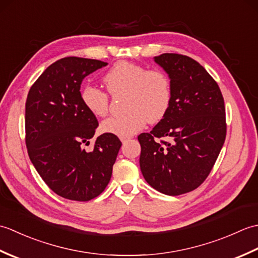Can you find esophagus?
Segmentation results:
<instances>
[{"mask_svg": "<svg viewBox=\"0 0 258 258\" xmlns=\"http://www.w3.org/2000/svg\"><path fill=\"white\" fill-rule=\"evenodd\" d=\"M120 141H122V143H123V144H125L126 142H128V141H130V138H122V139H120Z\"/></svg>", "mask_w": 258, "mask_h": 258, "instance_id": "1", "label": "esophagus"}]
</instances>
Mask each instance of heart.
<instances>
[{
  "label": "heart",
  "instance_id": "heart-1",
  "mask_svg": "<svg viewBox=\"0 0 258 258\" xmlns=\"http://www.w3.org/2000/svg\"><path fill=\"white\" fill-rule=\"evenodd\" d=\"M107 91L113 95L126 93L125 114L112 115L104 119V133L128 138L144 127L146 122L157 123L168 112L172 103V83L162 70H149L130 61L115 63L103 76ZM81 98L87 111L95 116H104L108 111L109 96L95 85H85Z\"/></svg>",
  "mask_w": 258,
  "mask_h": 258
}]
</instances>
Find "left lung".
Segmentation results:
<instances>
[{
    "instance_id": "1",
    "label": "left lung",
    "mask_w": 258,
    "mask_h": 258,
    "mask_svg": "<svg viewBox=\"0 0 258 258\" xmlns=\"http://www.w3.org/2000/svg\"><path fill=\"white\" fill-rule=\"evenodd\" d=\"M154 61L171 79L172 103L150 133L139 135L140 166L153 188L176 196L211 173L226 138L225 105L216 81L195 59L164 53Z\"/></svg>"
}]
</instances>
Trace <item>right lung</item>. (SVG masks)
<instances>
[{
    "label": "right lung",
    "mask_w": 258,
    "mask_h": 258,
    "mask_svg": "<svg viewBox=\"0 0 258 258\" xmlns=\"http://www.w3.org/2000/svg\"><path fill=\"white\" fill-rule=\"evenodd\" d=\"M98 59L69 56L51 64L31 86L25 103V143L30 160L54 193L87 202L105 189L120 149L104 133L90 144L98 122L81 98L85 76L106 67Z\"/></svg>",
    "instance_id": "obj_1"
}]
</instances>
